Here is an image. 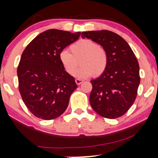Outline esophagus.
Listing matches in <instances>:
<instances>
[{"mask_svg": "<svg viewBox=\"0 0 158 158\" xmlns=\"http://www.w3.org/2000/svg\"><path fill=\"white\" fill-rule=\"evenodd\" d=\"M75 81H76V83H77L78 85H81V83L83 82V80H82V79H77L75 80Z\"/></svg>", "mask_w": 158, "mask_h": 158, "instance_id": "34e87169", "label": "esophagus"}]
</instances>
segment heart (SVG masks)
<instances>
[{
  "instance_id": "1",
  "label": "heart",
  "mask_w": 158,
  "mask_h": 158,
  "mask_svg": "<svg viewBox=\"0 0 158 158\" xmlns=\"http://www.w3.org/2000/svg\"><path fill=\"white\" fill-rule=\"evenodd\" d=\"M70 50L71 53L62 50L59 55L63 68L70 75L74 73L76 77L85 79L92 75L98 77L106 71L108 64V52L95 41L90 39L80 40L72 44ZM79 59L81 67L75 72Z\"/></svg>"
}]
</instances>
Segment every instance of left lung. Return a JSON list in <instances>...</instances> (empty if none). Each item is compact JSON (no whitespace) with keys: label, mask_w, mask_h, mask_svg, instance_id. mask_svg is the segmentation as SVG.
<instances>
[{"label":"left lung","mask_w":158,"mask_h":158,"mask_svg":"<svg viewBox=\"0 0 158 158\" xmlns=\"http://www.w3.org/2000/svg\"><path fill=\"white\" fill-rule=\"evenodd\" d=\"M85 37L100 44L108 56L106 71L90 81V106L103 117L118 118L128 111L137 97L140 82L138 61L128 43L115 32H82L81 38Z\"/></svg>","instance_id":"8db88e82"}]
</instances>
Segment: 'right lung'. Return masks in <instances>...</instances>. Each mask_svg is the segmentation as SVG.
Here are the masks:
<instances>
[{
    "mask_svg": "<svg viewBox=\"0 0 158 158\" xmlns=\"http://www.w3.org/2000/svg\"><path fill=\"white\" fill-rule=\"evenodd\" d=\"M80 34L46 30L23 50L17 69L19 91L25 106L38 118L56 119L68 108L77 85L63 68L59 55Z\"/></svg>",
    "mask_w": 158,
    "mask_h": 158,
    "instance_id": "1",
    "label": "right lung"
}]
</instances>
